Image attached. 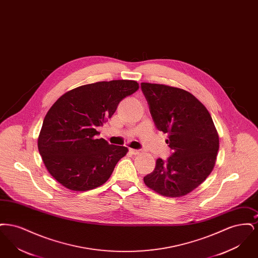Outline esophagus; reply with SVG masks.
Returning a JSON list of instances; mask_svg holds the SVG:
<instances>
[{
    "instance_id": "34e87169",
    "label": "esophagus",
    "mask_w": 258,
    "mask_h": 258,
    "mask_svg": "<svg viewBox=\"0 0 258 258\" xmlns=\"http://www.w3.org/2000/svg\"><path fill=\"white\" fill-rule=\"evenodd\" d=\"M130 152H131L133 155H139L142 151H141V150H136V149H131Z\"/></svg>"
}]
</instances>
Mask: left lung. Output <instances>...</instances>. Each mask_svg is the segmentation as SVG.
Listing matches in <instances>:
<instances>
[{
	"label": "left lung",
	"mask_w": 258,
	"mask_h": 258,
	"mask_svg": "<svg viewBox=\"0 0 258 258\" xmlns=\"http://www.w3.org/2000/svg\"><path fill=\"white\" fill-rule=\"evenodd\" d=\"M157 128L168 135L173 153L158 159L144 183L163 197H181L202 184L213 170L219 135L207 108L194 95L176 87L141 83Z\"/></svg>",
	"instance_id": "8db88e82"
}]
</instances>
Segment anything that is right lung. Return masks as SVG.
I'll use <instances>...</instances> for the list:
<instances>
[{"label": "right lung", "instance_id": "add662e5", "mask_svg": "<svg viewBox=\"0 0 258 258\" xmlns=\"http://www.w3.org/2000/svg\"><path fill=\"white\" fill-rule=\"evenodd\" d=\"M134 80L101 81L63 94L44 117L37 147L51 176L64 187L86 191L104 184L124 146L97 139V126L112 117L123 98L136 92Z\"/></svg>", "mask_w": 258, "mask_h": 258}]
</instances>
